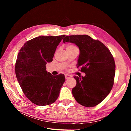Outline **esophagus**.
<instances>
[{"mask_svg": "<svg viewBox=\"0 0 131 131\" xmlns=\"http://www.w3.org/2000/svg\"><path fill=\"white\" fill-rule=\"evenodd\" d=\"M71 77H72V75H69V74H65V78H66V79H69V78H71Z\"/></svg>", "mask_w": 131, "mask_h": 131, "instance_id": "34e87169", "label": "esophagus"}]
</instances>
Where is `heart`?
I'll list each match as a JSON object with an SVG mask.
<instances>
[{
    "label": "heart",
    "mask_w": 131,
    "mask_h": 131,
    "mask_svg": "<svg viewBox=\"0 0 131 131\" xmlns=\"http://www.w3.org/2000/svg\"><path fill=\"white\" fill-rule=\"evenodd\" d=\"M74 47H77L74 46V45H68L67 46V49H68V48H74Z\"/></svg>",
    "instance_id": "heart-1"
}]
</instances>
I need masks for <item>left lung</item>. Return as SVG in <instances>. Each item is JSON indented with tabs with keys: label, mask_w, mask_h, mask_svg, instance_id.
Returning a JSON list of instances; mask_svg holds the SVG:
<instances>
[{
	"label": "left lung",
	"mask_w": 131,
	"mask_h": 131,
	"mask_svg": "<svg viewBox=\"0 0 131 131\" xmlns=\"http://www.w3.org/2000/svg\"><path fill=\"white\" fill-rule=\"evenodd\" d=\"M63 41L79 47L77 66L86 74L81 78L74 77L77 80L72 89L75 100L86 107L98 105L109 94L114 85L115 63L112 54L104 43L88 35H69Z\"/></svg>",
	"instance_id": "1"
}]
</instances>
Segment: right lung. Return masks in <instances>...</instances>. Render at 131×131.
<instances>
[{"label": "right lung", "instance_id": "1", "mask_svg": "<svg viewBox=\"0 0 131 131\" xmlns=\"http://www.w3.org/2000/svg\"><path fill=\"white\" fill-rule=\"evenodd\" d=\"M64 37L34 38L25 43L17 55V81L26 97L37 105H48L56 101L65 81L64 74L52 75L45 66L52 61L57 47Z\"/></svg>", "mask_w": 131, "mask_h": 131}]
</instances>
